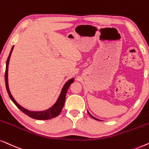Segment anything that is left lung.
Instances as JSON below:
<instances>
[{
  "label": "left lung",
  "instance_id": "8db88e82",
  "mask_svg": "<svg viewBox=\"0 0 149 149\" xmlns=\"http://www.w3.org/2000/svg\"><path fill=\"white\" fill-rule=\"evenodd\" d=\"M88 114L90 115V116H91V117H92V118L95 119H96V120H99V119H96V117H94V116H92V115H91V113H90L88 112Z\"/></svg>",
  "mask_w": 149,
  "mask_h": 149
}]
</instances>
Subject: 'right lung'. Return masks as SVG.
I'll list each match as a JSON object with an SVG mask.
<instances>
[{
    "mask_svg": "<svg viewBox=\"0 0 149 149\" xmlns=\"http://www.w3.org/2000/svg\"><path fill=\"white\" fill-rule=\"evenodd\" d=\"M13 48L14 46H13L11 51H10L9 55L8 56L7 63H6V70L5 75L6 88H7V93L9 94V96L10 98H11V100L22 112H24L25 114H26L27 116L32 117L33 119H38V120H47V119H50L58 116V115L61 113V111L63 109V107L64 106L65 101V96L67 92H68V88L71 85V84L74 82V78L69 79V80L65 84L64 86L62 88V90L61 91V93L59 96H58L57 100H56L55 103H54L51 107H50L47 110L40 111H30L28 109H26L24 108L23 107L21 106L19 104L17 103V102L16 100H15V98L13 97L11 92L9 91V83H8V68H9L10 57H11V54L12 53L13 50Z\"/></svg>",
    "mask_w": 149,
    "mask_h": 149,
    "instance_id": "obj_1",
    "label": "right lung"
}]
</instances>
